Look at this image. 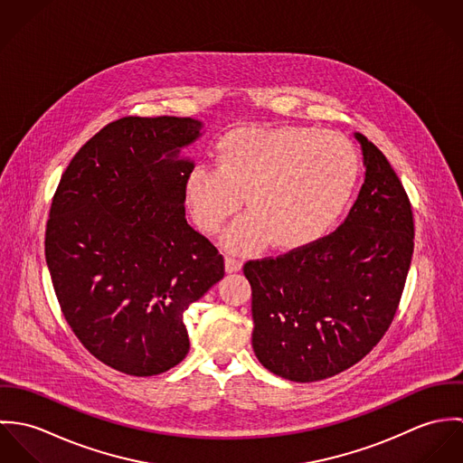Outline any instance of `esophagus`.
<instances>
[{"label":"esophagus","mask_w":463,"mask_h":463,"mask_svg":"<svg viewBox=\"0 0 463 463\" xmlns=\"http://www.w3.org/2000/svg\"><path fill=\"white\" fill-rule=\"evenodd\" d=\"M224 269H226V272H239L242 269V262L235 257H226L224 259Z\"/></svg>","instance_id":"1"}]
</instances>
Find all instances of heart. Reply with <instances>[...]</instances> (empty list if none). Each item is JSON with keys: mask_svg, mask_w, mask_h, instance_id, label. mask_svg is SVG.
<instances>
[{"mask_svg": "<svg viewBox=\"0 0 463 463\" xmlns=\"http://www.w3.org/2000/svg\"><path fill=\"white\" fill-rule=\"evenodd\" d=\"M354 144L336 132L307 127L241 128L215 147V165L198 164L185 178V198L204 233H215L246 199L248 215L222 237L230 250L303 248L338 221L360 178Z\"/></svg>", "mask_w": 463, "mask_h": 463, "instance_id": "heart-1", "label": "heart"}]
</instances>
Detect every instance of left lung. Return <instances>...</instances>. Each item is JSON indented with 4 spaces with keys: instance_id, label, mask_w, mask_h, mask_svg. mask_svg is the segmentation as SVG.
Wrapping results in <instances>:
<instances>
[{
    "instance_id": "8db88e82",
    "label": "left lung",
    "mask_w": 463,
    "mask_h": 463,
    "mask_svg": "<svg viewBox=\"0 0 463 463\" xmlns=\"http://www.w3.org/2000/svg\"><path fill=\"white\" fill-rule=\"evenodd\" d=\"M365 180L345 221L278 259L250 260L253 351L290 382L331 378L389 330L413 253L408 196L385 155L362 133Z\"/></svg>"
}]
</instances>
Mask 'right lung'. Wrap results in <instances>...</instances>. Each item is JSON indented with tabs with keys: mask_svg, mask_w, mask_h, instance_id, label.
<instances>
[{
	"mask_svg": "<svg viewBox=\"0 0 463 463\" xmlns=\"http://www.w3.org/2000/svg\"><path fill=\"white\" fill-rule=\"evenodd\" d=\"M191 118H123L72 156L53 196L46 262L71 330L98 360L155 376L189 353L184 312L224 276L185 219Z\"/></svg>",
	"mask_w": 463,
	"mask_h": 463,
	"instance_id": "1",
	"label": "right lung"
}]
</instances>
